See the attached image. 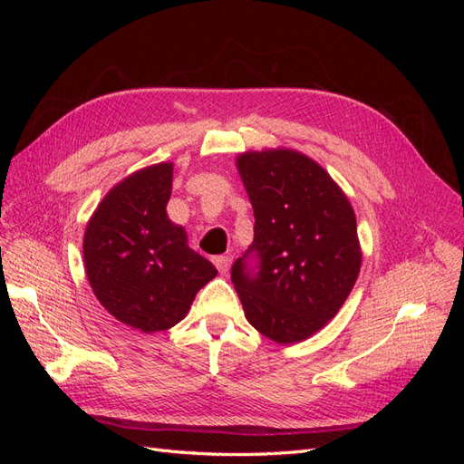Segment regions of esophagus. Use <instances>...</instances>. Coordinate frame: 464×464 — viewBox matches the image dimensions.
<instances>
[{
    "label": "esophagus",
    "instance_id": "1",
    "mask_svg": "<svg viewBox=\"0 0 464 464\" xmlns=\"http://www.w3.org/2000/svg\"><path fill=\"white\" fill-rule=\"evenodd\" d=\"M213 263H215V266L218 269V273H228V269H230V257H227V256H217V257H213Z\"/></svg>",
    "mask_w": 464,
    "mask_h": 464
}]
</instances>
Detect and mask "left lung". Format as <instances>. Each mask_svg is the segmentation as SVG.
<instances>
[{"label":"left lung","instance_id":"obj_1","mask_svg":"<svg viewBox=\"0 0 464 464\" xmlns=\"http://www.w3.org/2000/svg\"><path fill=\"white\" fill-rule=\"evenodd\" d=\"M236 166L256 227L254 244L232 265L234 288L246 319L266 339L300 343L325 327L354 288L362 265L354 210L298 150H251Z\"/></svg>","mask_w":464,"mask_h":464}]
</instances>
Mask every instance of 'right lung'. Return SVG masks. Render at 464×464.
<instances>
[{"label":"right lung","mask_w":464,"mask_h":464,"mask_svg":"<svg viewBox=\"0 0 464 464\" xmlns=\"http://www.w3.org/2000/svg\"><path fill=\"white\" fill-rule=\"evenodd\" d=\"M172 162L143 168L111 188L91 217L82 257L94 296L118 321L143 333L174 327L215 265L188 246L166 215Z\"/></svg>","instance_id":"obj_1"}]
</instances>
